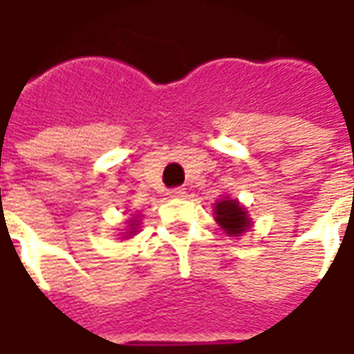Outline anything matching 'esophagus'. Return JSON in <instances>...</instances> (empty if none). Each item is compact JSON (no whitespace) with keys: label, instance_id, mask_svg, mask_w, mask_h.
Masks as SVG:
<instances>
[{"label":"esophagus","instance_id":"34e87169","mask_svg":"<svg viewBox=\"0 0 354 354\" xmlns=\"http://www.w3.org/2000/svg\"><path fill=\"white\" fill-rule=\"evenodd\" d=\"M167 195H169V197H172V199H180V197H184L185 195V189L184 187H174V189H170Z\"/></svg>","mask_w":354,"mask_h":354}]
</instances>
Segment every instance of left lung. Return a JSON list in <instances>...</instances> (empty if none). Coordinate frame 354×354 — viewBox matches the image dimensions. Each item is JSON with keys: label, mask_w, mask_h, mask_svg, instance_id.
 Listing matches in <instances>:
<instances>
[{"label": "left lung", "mask_w": 354, "mask_h": 354, "mask_svg": "<svg viewBox=\"0 0 354 354\" xmlns=\"http://www.w3.org/2000/svg\"><path fill=\"white\" fill-rule=\"evenodd\" d=\"M214 220L225 231L227 237H241L254 225L245 205L239 199H231L230 195H222L214 203Z\"/></svg>", "instance_id": "obj_1"}]
</instances>
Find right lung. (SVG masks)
<instances>
[{"label": "right lung", "instance_id": "1", "mask_svg": "<svg viewBox=\"0 0 354 354\" xmlns=\"http://www.w3.org/2000/svg\"><path fill=\"white\" fill-rule=\"evenodd\" d=\"M140 216L136 214V216H132L131 220H129V225H127V230H124V233H123V241L124 239H132L134 237V235H136V233H138V225H140V220H138Z\"/></svg>", "mask_w": 354, "mask_h": 354}]
</instances>
